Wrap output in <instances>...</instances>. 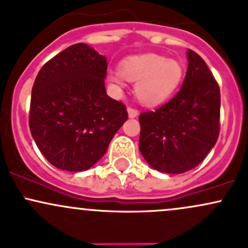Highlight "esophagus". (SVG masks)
<instances>
[{"instance_id":"obj_1","label":"esophagus","mask_w":248,"mask_h":248,"mask_svg":"<svg viewBox=\"0 0 248 248\" xmlns=\"http://www.w3.org/2000/svg\"><path fill=\"white\" fill-rule=\"evenodd\" d=\"M127 114H129V118H136L139 116V111L132 107H127Z\"/></svg>"}]
</instances>
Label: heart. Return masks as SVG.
I'll list each match as a JSON object with an SVG mask.
<instances>
[{
    "label": "heart",
    "instance_id": "b5f03b06",
    "mask_svg": "<svg viewBox=\"0 0 248 248\" xmlns=\"http://www.w3.org/2000/svg\"><path fill=\"white\" fill-rule=\"evenodd\" d=\"M121 74L126 80L136 82L135 95L144 106H157L166 103L183 78V68L174 60H167L156 53L131 56L122 62ZM111 80L122 83V76L114 73Z\"/></svg>",
    "mask_w": 248,
    "mask_h": 248
}]
</instances>
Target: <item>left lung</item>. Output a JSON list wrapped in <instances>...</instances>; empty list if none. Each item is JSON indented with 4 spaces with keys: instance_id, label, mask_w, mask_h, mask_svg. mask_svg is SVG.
<instances>
[{
    "instance_id": "8db88e82",
    "label": "left lung",
    "mask_w": 248,
    "mask_h": 248,
    "mask_svg": "<svg viewBox=\"0 0 248 248\" xmlns=\"http://www.w3.org/2000/svg\"><path fill=\"white\" fill-rule=\"evenodd\" d=\"M187 71L177 95L156 111L140 114L139 148L150 167L167 174L192 170L219 134V88L203 58L186 52Z\"/></svg>"
}]
</instances>
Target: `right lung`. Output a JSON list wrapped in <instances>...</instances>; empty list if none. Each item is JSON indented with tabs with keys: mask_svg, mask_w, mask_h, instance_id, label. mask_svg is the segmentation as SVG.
Masks as SVG:
<instances>
[{
	"mask_svg": "<svg viewBox=\"0 0 248 248\" xmlns=\"http://www.w3.org/2000/svg\"><path fill=\"white\" fill-rule=\"evenodd\" d=\"M106 57L85 43L43 65L32 88L30 130L51 165L87 170L127 119L125 106L106 93Z\"/></svg>",
	"mask_w": 248,
	"mask_h": 248,
	"instance_id": "obj_1",
	"label": "right lung"
}]
</instances>
